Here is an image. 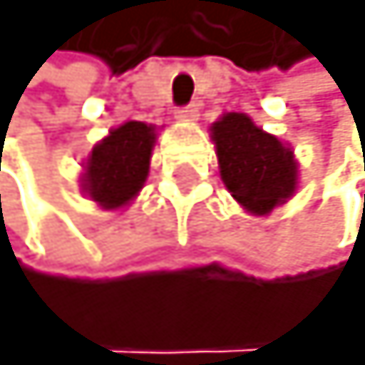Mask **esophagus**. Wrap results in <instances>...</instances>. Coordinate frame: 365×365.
I'll return each instance as SVG.
<instances>
[{
	"instance_id": "1",
	"label": "esophagus",
	"mask_w": 365,
	"mask_h": 365,
	"mask_svg": "<svg viewBox=\"0 0 365 365\" xmlns=\"http://www.w3.org/2000/svg\"><path fill=\"white\" fill-rule=\"evenodd\" d=\"M177 117L181 121H186V124H193V121H198V105H188L184 109H179Z\"/></svg>"
}]
</instances>
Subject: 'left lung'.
Returning <instances> with one entry per match:
<instances>
[{
    "mask_svg": "<svg viewBox=\"0 0 365 365\" xmlns=\"http://www.w3.org/2000/svg\"><path fill=\"white\" fill-rule=\"evenodd\" d=\"M220 177L251 215H267L299 188V162L289 143L263 131L244 112H227L210 126Z\"/></svg>",
    "mask_w": 365,
    "mask_h": 365,
    "instance_id": "obj_1",
    "label": "left lung"
}]
</instances>
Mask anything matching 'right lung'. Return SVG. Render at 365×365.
Here are the masks:
<instances>
[{
  "label": "right lung",
  "instance_id": "add662e5",
  "mask_svg": "<svg viewBox=\"0 0 365 365\" xmlns=\"http://www.w3.org/2000/svg\"><path fill=\"white\" fill-rule=\"evenodd\" d=\"M160 131L128 119L93 145L83 162L81 191L105 210L126 207L143 188Z\"/></svg>",
  "mask_w": 365,
  "mask_h": 365
}]
</instances>
